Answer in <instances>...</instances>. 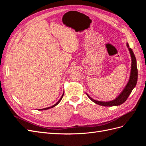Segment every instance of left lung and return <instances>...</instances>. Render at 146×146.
I'll list each match as a JSON object with an SVG mask.
<instances>
[{
	"label": "left lung",
	"mask_w": 146,
	"mask_h": 146,
	"mask_svg": "<svg viewBox=\"0 0 146 146\" xmlns=\"http://www.w3.org/2000/svg\"><path fill=\"white\" fill-rule=\"evenodd\" d=\"M127 46L129 48V50L130 52L131 58V68L129 82L127 83V85L124 88V89L122 91L121 93L118 96L117 98L111 101L102 102L93 99H92L90 96H88L87 94L88 98L96 104H98L102 106H105V107H112V106H118L119 105H121L126 101V100L129 98V95L131 92L132 90H133V88L135 87L137 83V80H138V69H137L136 66V60L133 50H131V48L129 47V45L128 43H127Z\"/></svg>",
	"instance_id": "obj_1"
}]
</instances>
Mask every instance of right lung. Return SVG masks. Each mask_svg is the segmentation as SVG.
Listing matches in <instances>:
<instances>
[{
  "label": "right lung",
  "instance_id": "right-lung-1",
  "mask_svg": "<svg viewBox=\"0 0 146 146\" xmlns=\"http://www.w3.org/2000/svg\"><path fill=\"white\" fill-rule=\"evenodd\" d=\"M63 95H64V93L63 94V95H62V96L61 97V98L60 99V100L57 102L55 104V105H54L53 106H52V107H47V108H42V109H39V110H48V109H49V108H53V107H55L56 105H58L59 103H60V102L61 101V100L62 99V98H63Z\"/></svg>",
  "mask_w": 146,
  "mask_h": 146
}]
</instances>
